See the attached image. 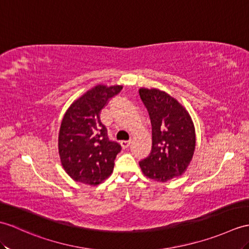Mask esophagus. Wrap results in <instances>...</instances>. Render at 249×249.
<instances>
[{
	"label": "esophagus",
	"mask_w": 249,
	"mask_h": 249,
	"mask_svg": "<svg viewBox=\"0 0 249 249\" xmlns=\"http://www.w3.org/2000/svg\"><path fill=\"white\" fill-rule=\"evenodd\" d=\"M129 145H130V142L129 141H122V142H121V146H122L123 149L128 148Z\"/></svg>",
	"instance_id": "1"
}]
</instances>
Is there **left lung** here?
<instances>
[{
    "instance_id": "8db88e82",
    "label": "left lung",
    "mask_w": 249,
    "mask_h": 249,
    "mask_svg": "<svg viewBox=\"0 0 249 249\" xmlns=\"http://www.w3.org/2000/svg\"><path fill=\"white\" fill-rule=\"evenodd\" d=\"M152 124V151L140 164L143 174L165 182L186 171L195 149V129L188 111L163 91L139 90Z\"/></svg>"
}]
</instances>
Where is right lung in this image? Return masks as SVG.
<instances>
[{
    "label": "right lung",
    "instance_id": "right-lung-1",
    "mask_svg": "<svg viewBox=\"0 0 249 249\" xmlns=\"http://www.w3.org/2000/svg\"><path fill=\"white\" fill-rule=\"evenodd\" d=\"M122 88L98 85L75 101L63 117L59 155L63 169L75 181L98 184L112 173L115 157L122 147L109 139L100 114Z\"/></svg>",
    "mask_w": 249,
    "mask_h": 249
}]
</instances>
